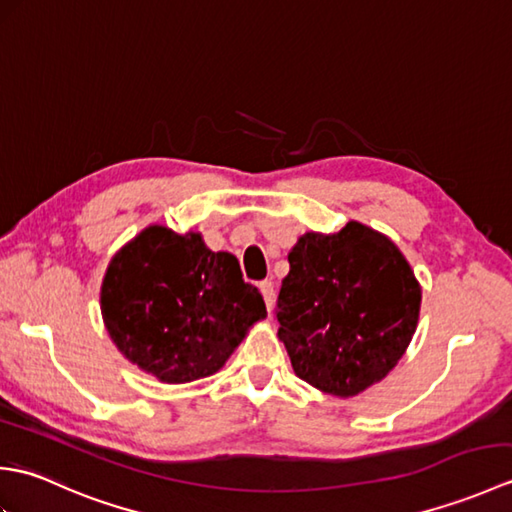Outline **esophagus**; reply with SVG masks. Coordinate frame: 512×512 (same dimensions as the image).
<instances>
[{"instance_id":"1","label":"esophagus","mask_w":512,"mask_h":512,"mask_svg":"<svg viewBox=\"0 0 512 512\" xmlns=\"http://www.w3.org/2000/svg\"><path fill=\"white\" fill-rule=\"evenodd\" d=\"M259 290H262V297H264V303H266V308H268V312L273 310V301H275V290H273V281H262V284H259Z\"/></svg>"}]
</instances>
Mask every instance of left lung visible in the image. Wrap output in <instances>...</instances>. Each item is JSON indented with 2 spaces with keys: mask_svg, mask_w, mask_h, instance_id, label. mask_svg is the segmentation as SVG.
I'll return each mask as SVG.
<instances>
[{
  "mask_svg": "<svg viewBox=\"0 0 512 512\" xmlns=\"http://www.w3.org/2000/svg\"><path fill=\"white\" fill-rule=\"evenodd\" d=\"M277 299L292 369L323 394L358 396L398 365L418 328L422 288L387 235L356 220L303 233Z\"/></svg>",
  "mask_w": 512,
  "mask_h": 512,
  "instance_id": "obj_1",
  "label": "left lung"
}]
</instances>
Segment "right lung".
Segmentation results:
<instances>
[{
  "label": "right lung",
  "mask_w": 512,
  "mask_h": 512,
  "mask_svg": "<svg viewBox=\"0 0 512 512\" xmlns=\"http://www.w3.org/2000/svg\"><path fill=\"white\" fill-rule=\"evenodd\" d=\"M101 314L129 363L182 385L220 372L266 306L235 255L213 253L202 233L149 224L107 266Z\"/></svg>",
  "instance_id": "right-lung-1"
}]
</instances>
